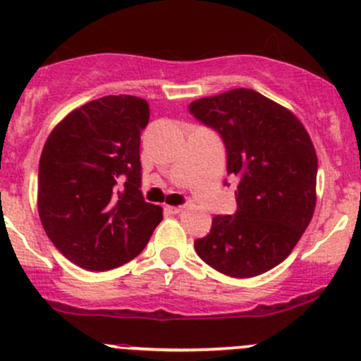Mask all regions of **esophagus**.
I'll list each match as a JSON object with an SVG mask.
<instances>
[{
  "instance_id": "obj_1",
  "label": "esophagus",
  "mask_w": 361,
  "mask_h": 361,
  "mask_svg": "<svg viewBox=\"0 0 361 361\" xmlns=\"http://www.w3.org/2000/svg\"><path fill=\"white\" fill-rule=\"evenodd\" d=\"M164 211L169 214H176L180 211H183V206H164Z\"/></svg>"
}]
</instances>
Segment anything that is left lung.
Here are the masks:
<instances>
[{
	"label": "left lung",
	"instance_id": "left-lung-1",
	"mask_svg": "<svg viewBox=\"0 0 361 361\" xmlns=\"http://www.w3.org/2000/svg\"><path fill=\"white\" fill-rule=\"evenodd\" d=\"M188 110L220 133L227 173L238 178V211L214 216L195 251L231 278L264 274L292 253L314 213V145L288 108L251 89L201 97Z\"/></svg>",
	"mask_w": 361,
	"mask_h": 361
}]
</instances>
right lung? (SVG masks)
Instances as JSON below:
<instances>
[{"label":"right lung","mask_w":361,"mask_h":361,"mask_svg":"<svg viewBox=\"0 0 361 361\" xmlns=\"http://www.w3.org/2000/svg\"><path fill=\"white\" fill-rule=\"evenodd\" d=\"M150 120L136 96H104L64 116L47 137L38 213L50 241L87 271L133 260L162 220L141 194L140 137Z\"/></svg>","instance_id":"right-lung-1"}]
</instances>
